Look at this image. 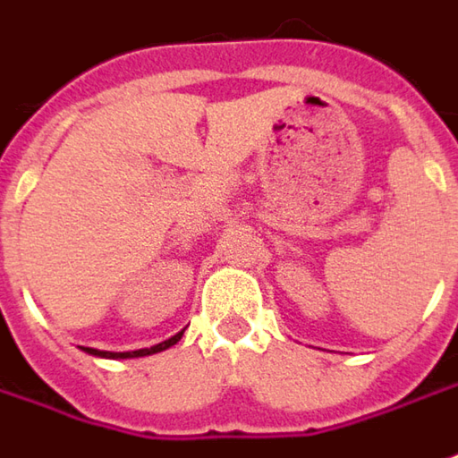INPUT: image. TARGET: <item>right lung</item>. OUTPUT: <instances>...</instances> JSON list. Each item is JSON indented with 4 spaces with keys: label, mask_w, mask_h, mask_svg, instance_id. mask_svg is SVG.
I'll use <instances>...</instances> for the list:
<instances>
[{
    "label": "right lung",
    "mask_w": 458,
    "mask_h": 458,
    "mask_svg": "<svg viewBox=\"0 0 458 458\" xmlns=\"http://www.w3.org/2000/svg\"><path fill=\"white\" fill-rule=\"evenodd\" d=\"M181 336H183V331H178L175 336H170L165 342L155 344L150 349H134V352H101V349H91V346H83V352L86 354H94V357H104V360H134V357H148V354H157V352H163L167 346H173V344L181 342Z\"/></svg>",
    "instance_id": "obj_1"
}]
</instances>
